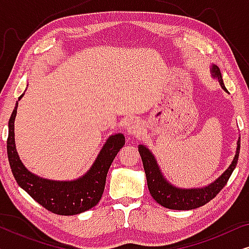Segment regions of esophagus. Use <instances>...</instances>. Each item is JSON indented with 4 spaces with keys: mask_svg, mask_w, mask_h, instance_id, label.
I'll return each instance as SVG.
<instances>
[{
    "mask_svg": "<svg viewBox=\"0 0 249 249\" xmlns=\"http://www.w3.org/2000/svg\"><path fill=\"white\" fill-rule=\"evenodd\" d=\"M142 132V124L138 120L131 121L128 125V134L130 136H139Z\"/></svg>",
    "mask_w": 249,
    "mask_h": 249,
    "instance_id": "1",
    "label": "esophagus"
}]
</instances>
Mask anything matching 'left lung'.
<instances>
[{
    "label": "left lung",
    "mask_w": 249,
    "mask_h": 249,
    "mask_svg": "<svg viewBox=\"0 0 249 249\" xmlns=\"http://www.w3.org/2000/svg\"><path fill=\"white\" fill-rule=\"evenodd\" d=\"M212 71L213 76L216 77L217 80H219L221 87L226 91H228L223 84L222 76H221V71L219 68L214 66ZM237 145L238 146L236 155H234L232 163L226 170V172L220 178H217L213 183L200 189H179L173 187L172 185H170L161 175V170L159 169L158 163H156L152 153L145 146L139 145V154L142 156V165H144V170L146 173V179H147V187L152 197L159 204H161L162 206L170 210L186 211L194 210L197 209V207L205 205L206 203L212 200L222 190L223 187L227 185L230 176L232 175L233 170L237 165L238 158H239L240 139H238Z\"/></svg>",
    "instance_id": "1"
}]
</instances>
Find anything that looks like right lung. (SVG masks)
I'll list each match as a JSON object with an SVG mask.
<instances>
[{
	"mask_svg": "<svg viewBox=\"0 0 249 249\" xmlns=\"http://www.w3.org/2000/svg\"><path fill=\"white\" fill-rule=\"evenodd\" d=\"M22 96L23 94L19 100ZM17 107L18 102L9 120L6 149L10 166L18 185L47 211L59 215H74L97 205L104 193L108 169L115 155L124 145V136L122 134L111 136L89 171L80 179L74 181H51L30 173L20 161L15 144Z\"/></svg>",
	"mask_w": 249,
	"mask_h": 249,
	"instance_id": "right-lung-1",
	"label": "right lung"
}]
</instances>
